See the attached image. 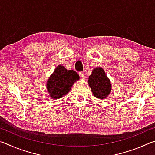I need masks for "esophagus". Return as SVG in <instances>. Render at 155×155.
<instances>
[{
	"label": "esophagus",
	"instance_id": "obj_1",
	"mask_svg": "<svg viewBox=\"0 0 155 155\" xmlns=\"http://www.w3.org/2000/svg\"><path fill=\"white\" fill-rule=\"evenodd\" d=\"M79 76H80V77H81V78L85 77V72H79Z\"/></svg>",
	"mask_w": 155,
	"mask_h": 155
}]
</instances>
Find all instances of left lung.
I'll list each match as a JSON object with an SVG mask.
<instances>
[{"instance_id":"left-lung-1","label":"left lung","mask_w":155,"mask_h":155,"mask_svg":"<svg viewBox=\"0 0 155 155\" xmlns=\"http://www.w3.org/2000/svg\"><path fill=\"white\" fill-rule=\"evenodd\" d=\"M88 83L96 98L104 99L111 92V83L101 68L93 70L92 74L89 77Z\"/></svg>"}]
</instances>
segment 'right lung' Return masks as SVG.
Wrapping results in <instances>:
<instances>
[{
  "instance_id": "add662e5",
  "label": "right lung",
  "mask_w": 155,
  "mask_h": 155,
  "mask_svg": "<svg viewBox=\"0 0 155 155\" xmlns=\"http://www.w3.org/2000/svg\"><path fill=\"white\" fill-rule=\"evenodd\" d=\"M79 75L73 70H68L62 65H58L47 81V90L52 98H61L69 92Z\"/></svg>"
}]
</instances>
